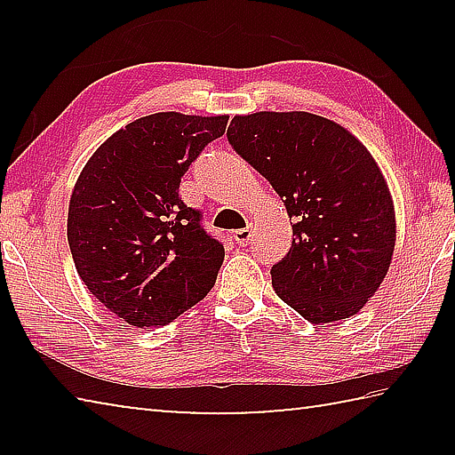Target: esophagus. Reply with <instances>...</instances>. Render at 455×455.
Wrapping results in <instances>:
<instances>
[{"label": "esophagus", "mask_w": 455, "mask_h": 455, "mask_svg": "<svg viewBox=\"0 0 455 455\" xmlns=\"http://www.w3.org/2000/svg\"><path fill=\"white\" fill-rule=\"evenodd\" d=\"M251 238H252V228H251V225L246 227V228H241V230H235V241H236L238 244H241V246L249 244Z\"/></svg>", "instance_id": "esophagus-1"}]
</instances>
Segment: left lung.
Masks as SVG:
<instances>
[{"label": "left lung", "mask_w": 455, "mask_h": 455, "mask_svg": "<svg viewBox=\"0 0 455 455\" xmlns=\"http://www.w3.org/2000/svg\"><path fill=\"white\" fill-rule=\"evenodd\" d=\"M227 138L292 219L291 249L271 268L276 295L315 325L355 315L387 275L395 246L394 200L371 154L309 112L235 116Z\"/></svg>", "instance_id": "1"}]
</instances>
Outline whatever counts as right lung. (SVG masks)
Here are the masks:
<instances>
[{"instance_id": "add662e5", "label": "right lung", "mask_w": 455, "mask_h": 455, "mask_svg": "<svg viewBox=\"0 0 455 455\" xmlns=\"http://www.w3.org/2000/svg\"><path fill=\"white\" fill-rule=\"evenodd\" d=\"M227 122L179 112L138 118L100 146L76 182L68 211L76 268L128 325H168L214 287L225 249L179 187Z\"/></svg>"}]
</instances>
